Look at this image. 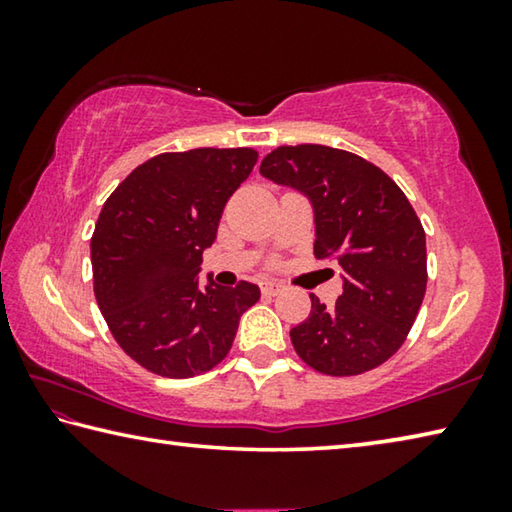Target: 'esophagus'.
<instances>
[{
	"label": "esophagus",
	"mask_w": 512,
	"mask_h": 512,
	"mask_svg": "<svg viewBox=\"0 0 512 512\" xmlns=\"http://www.w3.org/2000/svg\"><path fill=\"white\" fill-rule=\"evenodd\" d=\"M280 291H282V284L277 280H264L262 282V293H266V296H277Z\"/></svg>",
	"instance_id": "34e87169"
}]
</instances>
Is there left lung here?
Segmentation results:
<instances>
[{
    "instance_id": "8db88e82",
    "label": "left lung",
    "mask_w": 512,
    "mask_h": 512,
    "mask_svg": "<svg viewBox=\"0 0 512 512\" xmlns=\"http://www.w3.org/2000/svg\"><path fill=\"white\" fill-rule=\"evenodd\" d=\"M259 173L309 198L314 255L343 271L336 305L311 293L307 320L291 329L298 357L332 377L381 366L402 348L427 291V241L409 198L372 162L323 144L280 146Z\"/></svg>"
}]
</instances>
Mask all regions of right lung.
Here are the masks:
<instances>
[{
	"instance_id": "add662e5",
	"label": "right lung",
	"mask_w": 512,
	"mask_h": 512,
	"mask_svg": "<svg viewBox=\"0 0 512 512\" xmlns=\"http://www.w3.org/2000/svg\"><path fill=\"white\" fill-rule=\"evenodd\" d=\"M255 162V149L160 153L103 203L90 241L94 296L119 348L155 375L212 370L259 300L257 284L198 282L223 207Z\"/></svg>"
}]
</instances>
